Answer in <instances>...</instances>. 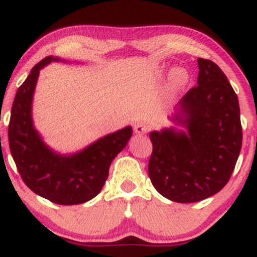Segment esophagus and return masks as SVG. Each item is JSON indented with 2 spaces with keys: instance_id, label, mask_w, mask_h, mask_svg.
Segmentation results:
<instances>
[{
  "instance_id": "obj_1",
  "label": "esophagus",
  "mask_w": 257,
  "mask_h": 257,
  "mask_svg": "<svg viewBox=\"0 0 257 257\" xmlns=\"http://www.w3.org/2000/svg\"><path fill=\"white\" fill-rule=\"evenodd\" d=\"M150 129H151V125H150V123H147V122H139L134 126L135 133L139 135L146 134V133L150 132Z\"/></svg>"
}]
</instances>
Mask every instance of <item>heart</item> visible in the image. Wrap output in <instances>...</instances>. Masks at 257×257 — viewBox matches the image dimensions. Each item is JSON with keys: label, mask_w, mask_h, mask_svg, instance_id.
<instances>
[{"label": "heart", "mask_w": 257, "mask_h": 257, "mask_svg": "<svg viewBox=\"0 0 257 257\" xmlns=\"http://www.w3.org/2000/svg\"><path fill=\"white\" fill-rule=\"evenodd\" d=\"M187 72L184 69H175L172 72V82L175 85H184L187 81Z\"/></svg>", "instance_id": "b5f03b06"}]
</instances>
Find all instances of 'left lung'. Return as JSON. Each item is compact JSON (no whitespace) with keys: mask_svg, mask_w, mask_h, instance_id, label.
I'll return each mask as SVG.
<instances>
[{"mask_svg":"<svg viewBox=\"0 0 257 257\" xmlns=\"http://www.w3.org/2000/svg\"><path fill=\"white\" fill-rule=\"evenodd\" d=\"M198 85L178 104L174 128L151 132L149 176L156 190L178 203H194L213 196L231 178L241 149L237 94L222 70L198 58Z\"/></svg>","mask_w":257,"mask_h":257,"instance_id":"8db88e82","label":"left lung"}]
</instances>
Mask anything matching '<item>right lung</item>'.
I'll use <instances>...</instances> for the list:
<instances>
[{"instance_id": "1", "label": "right lung", "mask_w": 257, "mask_h": 257, "mask_svg": "<svg viewBox=\"0 0 257 257\" xmlns=\"http://www.w3.org/2000/svg\"><path fill=\"white\" fill-rule=\"evenodd\" d=\"M59 58L46 57L32 67L17 90L12 106L8 141L18 172L25 185L55 204L75 205L99 194L108 176L111 162L124 149L132 126L112 133L70 156L53 152L32 124L31 104L40 70Z\"/></svg>"}]
</instances>
